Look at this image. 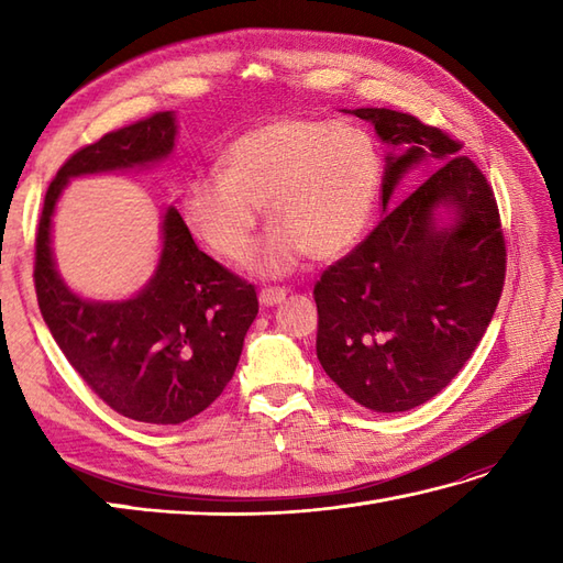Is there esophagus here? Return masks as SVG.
<instances>
[{"label":"esophagus","instance_id":"34e87169","mask_svg":"<svg viewBox=\"0 0 563 563\" xmlns=\"http://www.w3.org/2000/svg\"><path fill=\"white\" fill-rule=\"evenodd\" d=\"M285 295H288L285 292V288H263L258 292V300L263 307H275L285 300Z\"/></svg>","mask_w":563,"mask_h":563}]
</instances>
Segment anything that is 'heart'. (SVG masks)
Wrapping results in <instances>:
<instances>
[{"instance_id":"b5f03b06","label":"heart","mask_w":563,"mask_h":563,"mask_svg":"<svg viewBox=\"0 0 563 563\" xmlns=\"http://www.w3.org/2000/svg\"><path fill=\"white\" fill-rule=\"evenodd\" d=\"M382 159L373 135L353 123L280 115L249 128L222 150L220 172L196 174L181 214L214 256L239 263L261 222H273L249 258L280 278L312 258H339L361 242L377 208Z\"/></svg>"}]
</instances>
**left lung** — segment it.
<instances>
[{
	"instance_id": "8db88e82",
	"label": "left lung",
	"mask_w": 563,
	"mask_h": 563,
	"mask_svg": "<svg viewBox=\"0 0 563 563\" xmlns=\"http://www.w3.org/2000/svg\"><path fill=\"white\" fill-rule=\"evenodd\" d=\"M389 147L379 220L314 285L317 357L353 401L377 413L433 399L479 345L506 278L494 190L460 142L389 109L345 111ZM439 166L399 207L416 165Z\"/></svg>"
}]
</instances>
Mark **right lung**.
Here are the masks:
<instances>
[{"label": "right lung", "instance_id": "add662e5", "mask_svg": "<svg viewBox=\"0 0 563 563\" xmlns=\"http://www.w3.org/2000/svg\"><path fill=\"white\" fill-rule=\"evenodd\" d=\"M176 113H154L59 166L35 236V295L59 351L113 411L176 426L206 411L232 379L258 314L254 285L196 246L174 206L162 214L152 278L125 300H89L65 283L53 254V214L71 178L142 172L172 157Z\"/></svg>", "mask_w": 563, "mask_h": 563}]
</instances>
